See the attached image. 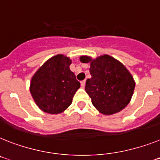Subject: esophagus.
I'll return each instance as SVG.
<instances>
[{
	"label": "esophagus",
	"mask_w": 160,
	"mask_h": 160,
	"mask_svg": "<svg viewBox=\"0 0 160 160\" xmlns=\"http://www.w3.org/2000/svg\"><path fill=\"white\" fill-rule=\"evenodd\" d=\"M86 85V80H83V81L81 82V86L82 87H84Z\"/></svg>",
	"instance_id": "obj_1"
}]
</instances>
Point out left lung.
<instances>
[{
  "label": "left lung",
  "instance_id": "1",
  "mask_svg": "<svg viewBox=\"0 0 160 160\" xmlns=\"http://www.w3.org/2000/svg\"><path fill=\"white\" fill-rule=\"evenodd\" d=\"M79 59L82 63L90 64L91 78L86 82L85 90L99 112L113 115L129 104L135 81L125 65L107 54L95 59L81 56Z\"/></svg>",
  "mask_w": 160,
  "mask_h": 160
}]
</instances>
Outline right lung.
Masks as SVG:
<instances>
[{
    "mask_svg": "<svg viewBox=\"0 0 160 160\" xmlns=\"http://www.w3.org/2000/svg\"><path fill=\"white\" fill-rule=\"evenodd\" d=\"M71 63L69 57L58 54L45 61L31 78V96L44 112L59 114L72 103L80 82L69 69Z\"/></svg>",
    "mask_w": 160,
    "mask_h": 160,
    "instance_id": "obj_1",
    "label": "right lung"
}]
</instances>
